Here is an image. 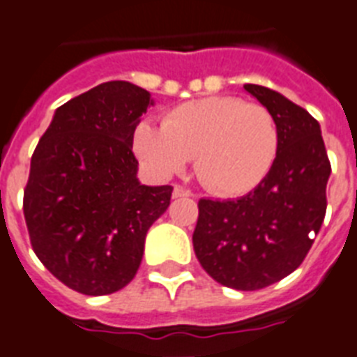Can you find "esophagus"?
<instances>
[{"label":"esophagus","instance_id":"1","mask_svg":"<svg viewBox=\"0 0 357 357\" xmlns=\"http://www.w3.org/2000/svg\"><path fill=\"white\" fill-rule=\"evenodd\" d=\"M190 195H192L190 190H186V188L181 186V184H175V188H173V197H175V199H178V197H190Z\"/></svg>","mask_w":357,"mask_h":357}]
</instances>
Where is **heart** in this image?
Wrapping results in <instances>:
<instances>
[{"instance_id":"heart-1","label":"heart","mask_w":357,"mask_h":357,"mask_svg":"<svg viewBox=\"0 0 357 357\" xmlns=\"http://www.w3.org/2000/svg\"><path fill=\"white\" fill-rule=\"evenodd\" d=\"M134 153L156 176H171L195 155L197 176L219 195L255 190L278 153V127L261 105L234 96L182 102L165 114L164 125L144 119L132 136Z\"/></svg>"}]
</instances>
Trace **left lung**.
Returning a JSON list of instances; mask_svg holds the SVG:
<instances>
[{
    "label": "left lung",
    "instance_id": "obj_1",
    "mask_svg": "<svg viewBox=\"0 0 357 357\" xmlns=\"http://www.w3.org/2000/svg\"><path fill=\"white\" fill-rule=\"evenodd\" d=\"M245 90L278 127V153L269 175L239 199H201L193 250L213 280L255 291L286 278L304 261L326 213L332 173L321 125L282 93L258 84ZM315 238V236H313Z\"/></svg>",
    "mask_w": 357,
    "mask_h": 357
}]
</instances>
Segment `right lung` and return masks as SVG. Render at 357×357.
Instances as JSON below:
<instances>
[{
    "mask_svg": "<svg viewBox=\"0 0 357 357\" xmlns=\"http://www.w3.org/2000/svg\"><path fill=\"white\" fill-rule=\"evenodd\" d=\"M151 93L102 82L55 110L31 158L24 215L34 255L82 295H110L136 275L171 186L139 184L132 136Z\"/></svg>",
    "mask_w": 357,
    "mask_h": 357,
    "instance_id": "right-lung-1",
    "label": "right lung"
}]
</instances>
